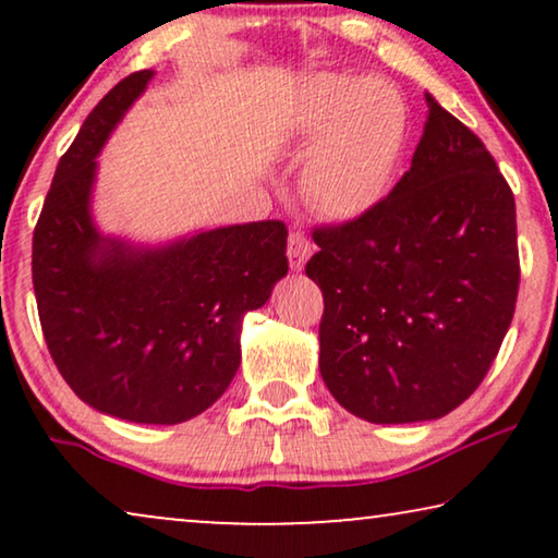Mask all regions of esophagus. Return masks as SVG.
<instances>
[{
	"label": "esophagus",
	"instance_id": "34e87169",
	"mask_svg": "<svg viewBox=\"0 0 558 558\" xmlns=\"http://www.w3.org/2000/svg\"><path fill=\"white\" fill-rule=\"evenodd\" d=\"M287 256H289V266H292L294 271H302L304 264H307V258L312 256V241L304 233L294 231L289 235Z\"/></svg>",
	"mask_w": 558,
	"mask_h": 558
}]
</instances>
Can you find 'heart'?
I'll return each mask as SVG.
<instances>
[{"instance_id":"1","label":"heart","mask_w":558,"mask_h":558,"mask_svg":"<svg viewBox=\"0 0 558 558\" xmlns=\"http://www.w3.org/2000/svg\"><path fill=\"white\" fill-rule=\"evenodd\" d=\"M409 109L384 78L325 73L310 83L300 113L302 193L315 210L355 220L384 201L407 142Z\"/></svg>"}]
</instances>
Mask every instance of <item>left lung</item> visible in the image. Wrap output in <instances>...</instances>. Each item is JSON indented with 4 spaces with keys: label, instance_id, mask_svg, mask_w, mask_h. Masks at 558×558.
I'll return each mask as SVG.
<instances>
[{
    "label": "left lung",
    "instance_id": "obj_1",
    "mask_svg": "<svg viewBox=\"0 0 558 558\" xmlns=\"http://www.w3.org/2000/svg\"><path fill=\"white\" fill-rule=\"evenodd\" d=\"M411 167L365 216L315 228L319 373L373 424L441 418L470 399L515 312V201L485 144L426 94Z\"/></svg>",
    "mask_w": 558,
    "mask_h": 558
}]
</instances>
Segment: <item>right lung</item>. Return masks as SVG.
Masks as SVG:
<instances>
[{
	"instance_id": "right-lung-1",
	"label": "right lung",
	"mask_w": 558,
	"mask_h": 558,
	"mask_svg": "<svg viewBox=\"0 0 558 558\" xmlns=\"http://www.w3.org/2000/svg\"><path fill=\"white\" fill-rule=\"evenodd\" d=\"M151 75L113 86L60 157L33 235V284L45 342L81 401L124 422L180 424L231 386L243 315L287 277V226H223L157 246L98 231L96 157Z\"/></svg>"
}]
</instances>
